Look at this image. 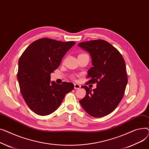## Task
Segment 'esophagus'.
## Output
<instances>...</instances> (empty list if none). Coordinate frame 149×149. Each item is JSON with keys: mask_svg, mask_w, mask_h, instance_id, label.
<instances>
[{"mask_svg": "<svg viewBox=\"0 0 149 149\" xmlns=\"http://www.w3.org/2000/svg\"><path fill=\"white\" fill-rule=\"evenodd\" d=\"M81 87V86L79 84H74V89H79Z\"/></svg>", "mask_w": 149, "mask_h": 149, "instance_id": "1", "label": "esophagus"}]
</instances>
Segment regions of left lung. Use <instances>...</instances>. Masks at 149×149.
<instances>
[{
    "instance_id": "1",
    "label": "left lung",
    "mask_w": 149,
    "mask_h": 149,
    "mask_svg": "<svg viewBox=\"0 0 149 149\" xmlns=\"http://www.w3.org/2000/svg\"><path fill=\"white\" fill-rule=\"evenodd\" d=\"M77 46L91 58L93 66L88 71V83H97L93 90L82 86L86 93L79 103L91 116H106L114 111L124 95L127 83L125 61L117 49L103 40L82 42Z\"/></svg>"
}]
</instances>
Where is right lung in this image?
Returning a JSON list of instances; mask_svg holds the SVG:
<instances>
[{"label": "right lung", "instance_id": "add662e5", "mask_svg": "<svg viewBox=\"0 0 149 149\" xmlns=\"http://www.w3.org/2000/svg\"><path fill=\"white\" fill-rule=\"evenodd\" d=\"M74 41L62 42L47 38L33 41L19 60L17 79L23 97L37 114L47 116L56 111L65 94L74 89L71 82L61 85L50 81V73L59 66Z\"/></svg>", "mask_w": 149, "mask_h": 149}]
</instances>
